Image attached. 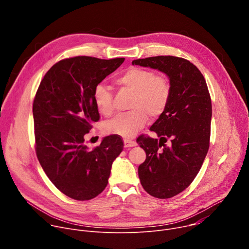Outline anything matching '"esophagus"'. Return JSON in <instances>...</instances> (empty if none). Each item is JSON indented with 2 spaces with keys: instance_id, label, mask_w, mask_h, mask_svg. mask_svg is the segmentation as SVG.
I'll return each instance as SVG.
<instances>
[{
  "instance_id": "obj_1",
  "label": "esophagus",
  "mask_w": 249,
  "mask_h": 249,
  "mask_svg": "<svg viewBox=\"0 0 249 249\" xmlns=\"http://www.w3.org/2000/svg\"><path fill=\"white\" fill-rule=\"evenodd\" d=\"M124 146H125V148H131V147L137 146V143H136L135 141L125 139V140H124Z\"/></svg>"
}]
</instances>
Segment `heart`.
I'll list each match as a JSON object with an SVG mask.
<instances>
[{
  "label": "heart",
  "mask_w": 249,
  "mask_h": 249,
  "mask_svg": "<svg viewBox=\"0 0 249 249\" xmlns=\"http://www.w3.org/2000/svg\"><path fill=\"white\" fill-rule=\"evenodd\" d=\"M117 84L131 91L128 112L117 115L103 126L107 134L132 138L138 130L143 128L148 120L160 116L170 99L171 86L163 75H157L152 70L130 67L117 78ZM97 110L105 116L114 112L113 94L107 86L99 83L95 85L92 94Z\"/></svg>",
  "instance_id": "heart-1"
}]
</instances>
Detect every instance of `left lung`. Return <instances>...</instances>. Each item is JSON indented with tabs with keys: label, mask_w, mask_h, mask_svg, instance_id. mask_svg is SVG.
I'll use <instances>...</instances> for the list:
<instances>
[{
	"label": "left lung",
	"mask_w": 249,
	"mask_h": 249,
	"mask_svg": "<svg viewBox=\"0 0 249 249\" xmlns=\"http://www.w3.org/2000/svg\"><path fill=\"white\" fill-rule=\"evenodd\" d=\"M132 64L158 69L169 78L167 107L150 128L160 139L141 135L137 143L147 156L138 168L142 186L156 198H171L192 183L208 153L211 96L204 76L186 59L156 56Z\"/></svg>",
	"instance_id": "obj_1"
}]
</instances>
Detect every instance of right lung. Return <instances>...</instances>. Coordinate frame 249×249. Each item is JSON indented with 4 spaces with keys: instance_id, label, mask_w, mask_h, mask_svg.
<instances>
[{
    "instance_id": "right-lung-1",
    "label": "right lung",
    "mask_w": 249,
    "mask_h": 249,
    "mask_svg": "<svg viewBox=\"0 0 249 249\" xmlns=\"http://www.w3.org/2000/svg\"><path fill=\"white\" fill-rule=\"evenodd\" d=\"M78 56L53 65L35 94L32 112L35 152L51 182L66 196L87 201L108 183L113 160L123 150L118 135L103 138L89 150L85 136L99 120L93 102L95 85L124 62Z\"/></svg>"
}]
</instances>
